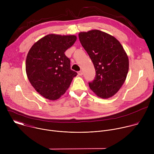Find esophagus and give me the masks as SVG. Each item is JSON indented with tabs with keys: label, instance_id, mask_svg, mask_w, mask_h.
Segmentation results:
<instances>
[{
	"label": "esophagus",
	"instance_id": "esophagus-1",
	"mask_svg": "<svg viewBox=\"0 0 154 154\" xmlns=\"http://www.w3.org/2000/svg\"><path fill=\"white\" fill-rule=\"evenodd\" d=\"M78 74H79V75H80V76H81V75H83V72H82V71H79V72H78Z\"/></svg>",
	"mask_w": 154,
	"mask_h": 154
}]
</instances>
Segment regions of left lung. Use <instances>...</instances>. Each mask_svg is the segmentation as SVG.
I'll list each match as a JSON object with an SVG mask.
<instances>
[{
	"label": "left lung",
	"mask_w": 154,
	"mask_h": 154,
	"mask_svg": "<svg viewBox=\"0 0 154 154\" xmlns=\"http://www.w3.org/2000/svg\"><path fill=\"white\" fill-rule=\"evenodd\" d=\"M79 38L96 70L94 79L88 83L90 89L103 99L113 96L128 71V59L123 47L115 37L98 30L80 32Z\"/></svg>",
	"instance_id": "obj_1"
}]
</instances>
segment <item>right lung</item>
I'll return each instance as SVG.
<instances>
[{
    "instance_id": "obj_1",
    "label": "right lung",
    "mask_w": 154,
    "mask_h": 154,
    "mask_svg": "<svg viewBox=\"0 0 154 154\" xmlns=\"http://www.w3.org/2000/svg\"><path fill=\"white\" fill-rule=\"evenodd\" d=\"M74 35L51 34L40 39L26 58L27 77L35 90L49 100H57L66 91L77 73L71 69L64 54L75 42Z\"/></svg>"
}]
</instances>
